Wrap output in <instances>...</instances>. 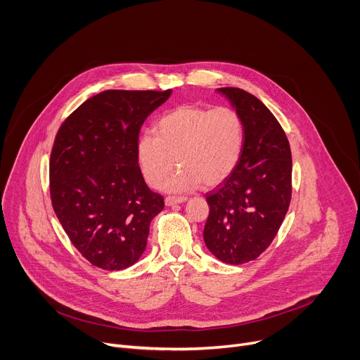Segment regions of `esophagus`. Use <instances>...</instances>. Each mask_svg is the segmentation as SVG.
<instances>
[{"instance_id": "obj_1", "label": "esophagus", "mask_w": 360, "mask_h": 360, "mask_svg": "<svg viewBox=\"0 0 360 360\" xmlns=\"http://www.w3.org/2000/svg\"><path fill=\"white\" fill-rule=\"evenodd\" d=\"M182 202H186L185 196H167L165 198V205H167V207H174V205L182 203Z\"/></svg>"}]
</instances>
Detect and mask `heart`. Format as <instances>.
I'll return each instance as SVG.
<instances>
[{
	"instance_id": "1",
	"label": "heart",
	"mask_w": 360,
	"mask_h": 360,
	"mask_svg": "<svg viewBox=\"0 0 360 360\" xmlns=\"http://www.w3.org/2000/svg\"><path fill=\"white\" fill-rule=\"evenodd\" d=\"M158 135L143 132L136 141V160L145 181L168 192H189L202 182L217 186L235 171L243 149L240 115L231 107L214 110L182 105L167 112L157 125Z\"/></svg>"
}]
</instances>
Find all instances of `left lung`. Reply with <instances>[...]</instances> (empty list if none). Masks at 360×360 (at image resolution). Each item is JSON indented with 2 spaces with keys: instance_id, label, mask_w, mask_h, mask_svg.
I'll return each mask as SVG.
<instances>
[{
  "instance_id": "obj_1",
  "label": "left lung",
  "mask_w": 360,
  "mask_h": 360,
  "mask_svg": "<svg viewBox=\"0 0 360 360\" xmlns=\"http://www.w3.org/2000/svg\"><path fill=\"white\" fill-rule=\"evenodd\" d=\"M240 115L245 142L228 179L208 192L210 217L203 240L229 265L253 261L271 245L288 212L292 195V155L274 114L252 94L218 88Z\"/></svg>"
}]
</instances>
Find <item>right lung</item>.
Here are the masks:
<instances>
[{"label":"right lung","mask_w":360,"mask_h":360,"mask_svg":"<svg viewBox=\"0 0 360 360\" xmlns=\"http://www.w3.org/2000/svg\"><path fill=\"white\" fill-rule=\"evenodd\" d=\"M167 91L108 89L61 125L49 160L51 202L72 245L94 266L121 271L139 261L149 224L164 210L136 160L145 120Z\"/></svg>","instance_id":"1"}]
</instances>
